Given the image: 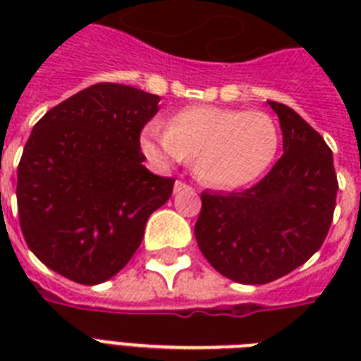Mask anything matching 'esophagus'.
<instances>
[{"instance_id":"obj_1","label":"esophagus","mask_w":361,"mask_h":361,"mask_svg":"<svg viewBox=\"0 0 361 361\" xmlns=\"http://www.w3.org/2000/svg\"><path fill=\"white\" fill-rule=\"evenodd\" d=\"M183 191H192V189L189 185H187V183H183V181L178 180L174 183V192H176V195H178V192H183Z\"/></svg>"}]
</instances>
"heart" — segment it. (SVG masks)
<instances>
[{
    "mask_svg": "<svg viewBox=\"0 0 361 361\" xmlns=\"http://www.w3.org/2000/svg\"><path fill=\"white\" fill-rule=\"evenodd\" d=\"M279 140L277 123L264 112L189 106L170 118L169 129L147 125L140 144L147 159L159 166L192 159L198 180L219 189H234L269 169Z\"/></svg>",
    "mask_w": 361,
    "mask_h": 361,
    "instance_id": "1",
    "label": "heart"
}]
</instances>
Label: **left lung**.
Here are the masks:
<instances>
[{
  "mask_svg": "<svg viewBox=\"0 0 361 361\" xmlns=\"http://www.w3.org/2000/svg\"><path fill=\"white\" fill-rule=\"evenodd\" d=\"M283 130V155L251 189L200 195V251L221 275L266 285L307 262L324 243L337 197L324 138L286 104L268 101Z\"/></svg>",
  "mask_w": 361,
  "mask_h": 361,
  "instance_id": "8db88e82",
  "label": "left lung"
}]
</instances>
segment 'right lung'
I'll list each match as a JSON object with an SVG mask.
<instances>
[{
	"mask_svg": "<svg viewBox=\"0 0 361 361\" xmlns=\"http://www.w3.org/2000/svg\"><path fill=\"white\" fill-rule=\"evenodd\" d=\"M159 101L103 82L48 110L31 130L18 164L20 228L56 274L80 285L114 277L172 195L174 180L142 164L140 130Z\"/></svg>",
	"mask_w": 361,
	"mask_h": 361,
	"instance_id": "right-lung-1",
	"label": "right lung"
}]
</instances>
